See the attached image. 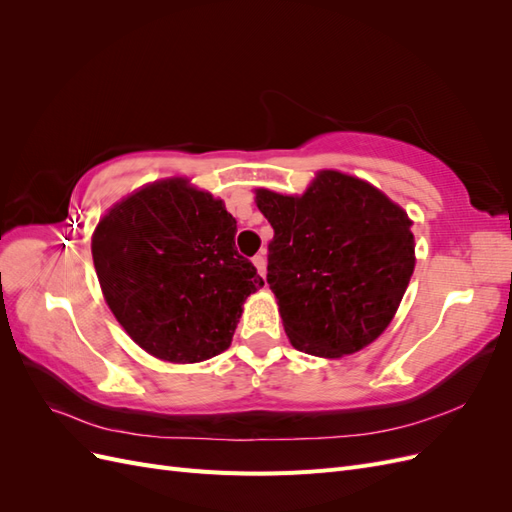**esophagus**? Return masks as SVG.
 Here are the masks:
<instances>
[{
	"label": "esophagus",
	"instance_id": "1",
	"mask_svg": "<svg viewBox=\"0 0 512 512\" xmlns=\"http://www.w3.org/2000/svg\"><path fill=\"white\" fill-rule=\"evenodd\" d=\"M252 262H254V267L258 269V273L265 277L267 275V258H265V254H256L254 258H252Z\"/></svg>",
	"mask_w": 512,
	"mask_h": 512
}]
</instances>
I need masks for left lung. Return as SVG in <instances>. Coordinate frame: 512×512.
Masks as SVG:
<instances>
[{"mask_svg":"<svg viewBox=\"0 0 512 512\" xmlns=\"http://www.w3.org/2000/svg\"><path fill=\"white\" fill-rule=\"evenodd\" d=\"M273 226L267 284L290 344L339 359L389 327L414 271L408 213L374 185L322 170L303 196L256 192Z\"/></svg>","mask_w":512,"mask_h":512,"instance_id":"left-lung-1","label":"left lung"}]
</instances>
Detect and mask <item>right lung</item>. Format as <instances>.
I'll return each instance as SVG.
<instances>
[{"label": "right lung", "mask_w": 512, "mask_h": 512, "mask_svg": "<svg viewBox=\"0 0 512 512\" xmlns=\"http://www.w3.org/2000/svg\"><path fill=\"white\" fill-rule=\"evenodd\" d=\"M235 235L222 200L183 179L147 185L104 215L91 254L108 307L138 346L170 363L230 346L243 301L265 286Z\"/></svg>", "instance_id": "obj_1"}]
</instances>
